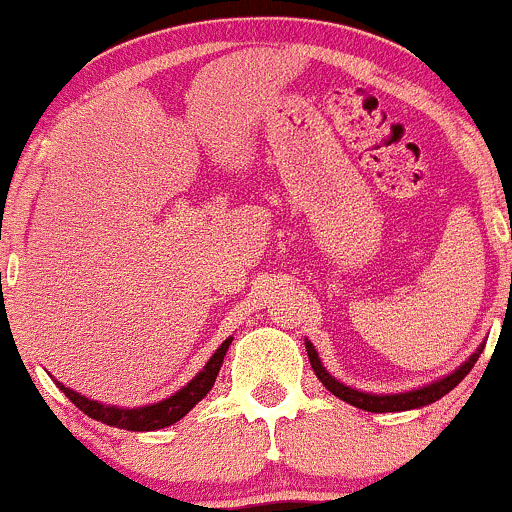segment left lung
Wrapping results in <instances>:
<instances>
[{
  "instance_id": "left-lung-1",
  "label": "left lung",
  "mask_w": 512,
  "mask_h": 512,
  "mask_svg": "<svg viewBox=\"0 0 512 512\" xmlns=\"http://www.w3.org/2000/svg\"><path fill=\"white\" fill-rule=\"evenodd\" d=\"M483 346H486V344H478V349L469 356V359L464 361V364H461L459 368H454V371L447 373V376H442V378H437V381L427 383V386L403 390V393H366V390L351 388V386H346V383L337 381V378H334L332 373L324 368L320 354H317V349L312 346L310 339L305 342V349H307V356H310L312 371H315V376L320 378L322 386L327 388L332 395H337L339 400H344V403L354 405V408H361L366 412H403V410L425 408V405L434 403V400H439L442 395H447L449 390H454L461 381H464L466 373L474 368L478 356H481Z\"/></svg>"
}]
</instances>
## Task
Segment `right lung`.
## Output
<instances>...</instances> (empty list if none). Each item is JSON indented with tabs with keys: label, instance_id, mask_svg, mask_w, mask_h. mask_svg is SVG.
<instances>
[{
	"label": "right lung",
	"instance_id": "obj_1",
	"mask_svg": "<svg viewBox=\"0 0 512 512\" xmlns=\"http://www.w3.org/2000/svg\"><path fill=\"white\" fill-rule=\"evenodd\" d=\"M234 337H227L222 344H219V349L214 351L210 356V361H207L205 366H202V371L197 373L195 378H192L190 383H185L183 388L175 390L173 395H168V398L158 400V403H151V405H141V408H119V405H104L100 400H90L87 395L78 393V390L63 386V383L56 381V386L63 390L65 395H68L70 400H73L78 408L85 412L87 417H92V420H100L104 425L109 427H119V430H129V432H153V430H163V427H170L173 422L183 420L188 412L195 408L197 403H200L202 398H205L207 393H210L214 381H217V373L219 368H222V361L224 356H227V349L229 344H232Z\"/></svg>",
	"mask_w": 512,
	"mask_h": 512
}]
</instances>
